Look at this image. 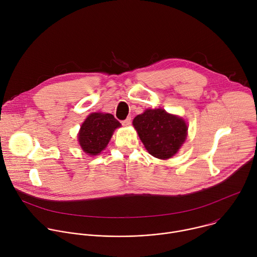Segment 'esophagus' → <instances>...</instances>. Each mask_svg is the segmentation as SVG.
Instances as JSON below:
<instances>
[{
    "label": "esophagus",
    "instance_id": "obj_1",
    "mask_svg": "<svg viewBox=\"0 0 257 257\" xmlns=\"http://www.w3.org/2000/svg\"><path fill=\"white\" fill-rule=\"evenodd\" d=\"M122 124H123L124 126H129V125L131 124V118H130V117H128L126 120L122 121Z\"/></svg>",
    "mask_w": 257,
    "mask_h": 257
}]
</instances>
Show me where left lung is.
<instances>
[{
  "instance_id": "left-lung-1",
  "label": "left lung",
  "mask_w": 257,
  "mask_h": 257,
  "mask_svg": "<svg viewBox=\"0 0 257 257\" xmlns=\"http://www.w3.org/2000/svg\"><path fill=\"white\" fill-rule=\"evenodd\" d=\"M133 125L146 151L161 160L176 155L187 136L185 121L163 108L146 109L134 118Z\"/></svg>"
}]
</instances>
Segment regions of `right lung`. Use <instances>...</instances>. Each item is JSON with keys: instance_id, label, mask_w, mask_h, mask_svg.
<instances>
[{"instance_id": "obj_1", "label": "right lung", "mask_w": 257, "mask_h": 257, "mask_svg": "<svg viewBox=\"0 0 257 257\" xmlns=\"http://www.w3.org/2000/svg\"><path fill=\"white\" fill-rule=\"evenodd\" d=\"M120 126V122L111 114L92 113L80 128L79 144L84 153L96 156L105 149L114 130Z\"/></svg>"}]
</instances>
